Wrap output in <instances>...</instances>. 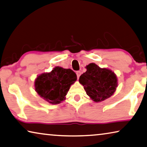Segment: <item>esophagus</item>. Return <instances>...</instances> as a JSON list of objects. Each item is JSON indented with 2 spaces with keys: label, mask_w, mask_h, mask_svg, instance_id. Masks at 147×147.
Returning <instances> with one entry per match:
<instances>
[{
  "label": "esophagus",
  "mask_w": 147,
  "mask_h": 147,
  "mask_svg": "<svg viewBox=\"0 0 147 147\" xmlns=\"http://www.w3.org/2000/svg\"><path fill=\"white\" fill-rule=\"evenodd\" d=\"M76 73V75H77V78H78V79L79 77H80V74H81V72H80V71H77Z\"/></svg>",
  "instance_id": "esophagus-1"
}]
</instances>
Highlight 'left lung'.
Instances as JSON below:
<instances>
[{"label":"left lung","instance_id":"8db88e82","mask_svg":"<svg viewBox=\"0 0 147 147\" xmlns=\"http://www.w3.org/2000/svg\"><path fill=\"white\" fill-rule=\"evenodd\" d=\"M86 71L79 78L90 98L94 102L103 101L111 97L118 87V78L112 70L101 68L94 63L86 65Z\"/></svg>","mask_w":147,"mask_h":147}]
</instances>
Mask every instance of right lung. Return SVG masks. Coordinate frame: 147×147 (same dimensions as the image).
<instances>
[{
  "mask_svg": "<svg viewBox=\"0 0 147 147\" xmlns=\"http://www.w3.org/2000/svg\"><path fill=\"white\" fill-rule=\"evenodd\" d=\"M77 79L70 69L55 67L52 71L38 74L34 80V90L44 100L52 105L62 103L72 84Z\"/></svg>",
  "mask_w": 147,
  "mask_h": 147,
  "instance_id": "add662e5",
  "label": "right lung"
}]
</instances>
